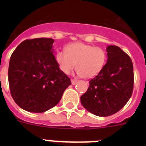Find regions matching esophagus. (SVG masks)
<instances>
[{"mask_svg":"<svg viewBox=\"0 0 146 146\" xmlns=\"http://www.w3.org/2000/svg\"><path fill=\"white\" fill-rule=\"evenodd\" d=\"M76 82H77V80H74V79H71L72 85H75V84L76 83Z\"/></svg>","mask_w":146,"mask_h":146,"instance_id":"34e87169","label":"esophagus"}]
</instances>
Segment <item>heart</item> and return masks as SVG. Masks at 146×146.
I'll return each instance as SVG.
<instances>
[{
	"instance_id": "obj_1",
	"label": "heart",
	"mask_w": 146,
	"mask_h": 146,
	"mask_svg": "<svg viewBox=\"0 0 146 146\" xmlns=\"http://www.w3.org/2000/svg\"><path fill=\"white\" fill-rule=\"evenodd\" d=\"M64 51L56 52V60L65 74H70L76 67L84 78L96 76L102 70L107 60L106 52L98 46L77 42L67 45Z\"/></svg>"
}]
</instances>
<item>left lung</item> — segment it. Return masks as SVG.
<instances>
[{"label": "left lung", "instance_id": "8db88e82", "mask_svg": "<svg viewBox=\"0 0 146 146\" xmlns=\"http://www.w3.org/2000/svg\"><path fill=\"white\" fill-rule=\"evenodd\" d=\"M107 61L102 70L90 80L88 90L80 97L88 111L108 117L124 107L133 93V66L128 54L117 46L107 48Z\"/></svg>", "mask_w": 146, "mask_h": 146}]
</instances>
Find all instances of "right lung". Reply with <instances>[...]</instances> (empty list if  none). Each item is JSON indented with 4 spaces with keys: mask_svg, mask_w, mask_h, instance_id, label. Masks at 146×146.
<instances>
[{
    "mask_svg": "<svg viewBox=\"0 0 146 146\" xmlns=\"http://www.w3.org/2000/svg\"><path fill=\"white\" fill-rule=\"evenodd\" d=\"M50 38L26 39L10 56L8 82L10 94L23 110L44 112L56 105L70 80L60 70Z\"/></svg>",
    "mask_w": 146,
    "mask_h": 146,
    "instance_id": "1",
    "label": "right lung"
}]
</instances>
